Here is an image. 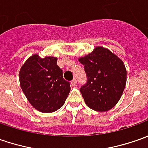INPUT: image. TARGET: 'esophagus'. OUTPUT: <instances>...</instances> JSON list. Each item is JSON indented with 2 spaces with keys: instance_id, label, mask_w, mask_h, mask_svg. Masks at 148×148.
I'll use <instances>...</instances> for the list:
<instances>
[{
  "instance_id": "1",
  "label": "esophagus",
  "mask_w": 148,
  "mask_h": 148,
  "mask_svg": "<svg viewBox=\"0 0 148 148\" xmlns=\"http://www.w3.org/2000/svg\"><path fill=\"white\" fill-rule=\"evenodd\" d=\"M71 84H72L73 86H75V85L77 84V80H76V79H74L71 81Z\"/></svg>"
}]
</instances>
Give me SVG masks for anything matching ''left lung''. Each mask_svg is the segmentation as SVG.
Returning a JSON list of instances; mask_svg holds the SVG:
<instances>
[{
  "label": "left lung",
  "mask_w": 148,
  "mask_h": 148,
  "mask_svg": "<svg viewBox=\"0 0 148 148\" xmlns=\"http://www.w3.org/2000/svg\"><path fill=\"white\" fill-rule=\"evenodd\" d=\"M84 65L87 83L80 88L86 105L97 111H107L122 96L127 72L123 61L110 50L97 47L79 59Z\"/></svg>",
  "instance_id": "8db88e82"
}]
</instances>
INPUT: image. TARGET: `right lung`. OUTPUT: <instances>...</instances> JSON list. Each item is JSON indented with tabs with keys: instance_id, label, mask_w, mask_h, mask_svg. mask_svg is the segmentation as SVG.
Segmentation results:
<instances>
[{
	"instance_id": "add662e5",
	"label": "right lung",
	"mask_w": 148,
	"mask_h": 148,
	"mask_svg": "<svg viewBox=\"0 0 148 148\" xmlns=\"http://www.w3.org/2000/svg\"><path fill=\"white\" fill-rule=\"evenodd\" d=\"M57 58L40 57L35 54L26 60L19 71V83L30 104L43 113L60 109L69 96L70 84L63 78Z\"/></svg>"
}]
</instances>
